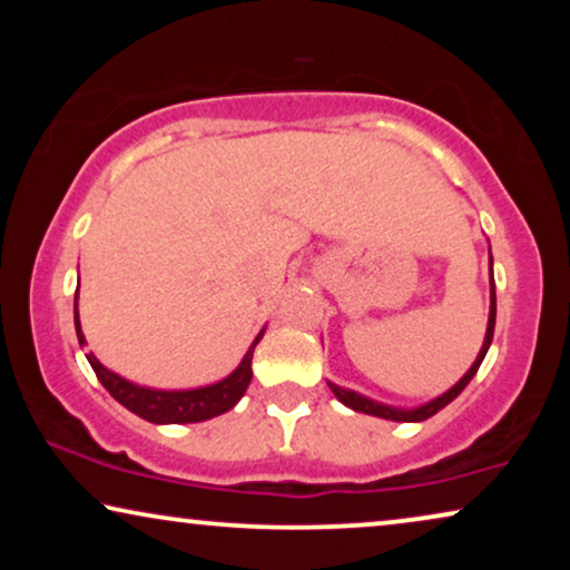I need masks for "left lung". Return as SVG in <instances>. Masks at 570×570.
Returning <instances> with one entry per match:
<instances>
[{
    "mask_svg": "<svg viewBox=\"0 0 570 570\" xmlns=\"http://www.w3.org/2000/svg\"><path fill=\"white\" fill-rule=\"evenodd\" d=\"M493 332H495V283H493V259H490V318H488L485 342H482V350H480L478 361L472 363V368L466 371L464 376H462V381L451 386L446 394H441L439 400L423 404V407L402 410V407H389V404L373 402V400H368V396H363V394H357V392H350V389H342V386H334V384H330V389H332L334 396H337L342 404H347V407L355 410V412H365V415H376V417H384V420H396V423H420V420H428L431 415H435V412L443 410L451 400H456V396L462 394V389L470 384L474 373H478L482 357H485L490 342H493Z\"/></svg>",
    "mask_w": 570,
    "mask_h": 570,
    "instance_id": "8db88e82",
    "label": "left lung"
}]
</instances>
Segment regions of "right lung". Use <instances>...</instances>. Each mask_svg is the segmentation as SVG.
I'll return each mask as SVG.
<instances>
[{"label": "right lung", "mask_w": 570, "mask_h": 570, "mask_svg": "<svg viewBox=\"0 0 570 570\" xmlns=\"http://www.w3.org/2000/svg\"><path fill=\"white\" fill-rule=\"evenodd\" d=\"M75 330L80 345H85L82 330H80V316H77V293H75ZM259 337L254 340V345L248 347V353L236 371L228 379L217 381L213 386L189 389V392H158V389H145L137 384H129L116 373L106 371L104 365L96 361V355H88V361L96 371L100 384L108 389V394L116 402H121L124 407L135 412V415L150 420V423H199V420H209L215 415L228 412L240 396L246 394L248 384H252V357L254 347Z\"/></svg>", "instance_id": "1"}]
</instances>
